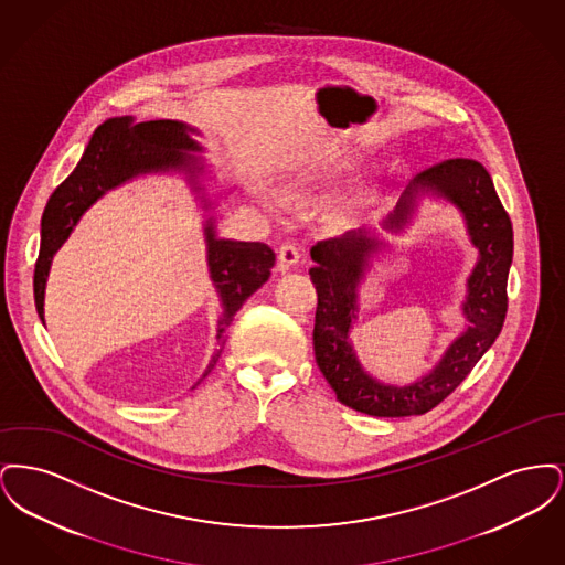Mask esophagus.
Wrapping results in <instances>:
<instances>
[{"instance_id":"esophagus-1","label":"esophagus","mask_w":565,"mask_h":565,"mask_svg":"<svg viewBox=\"0 0 565 565\" xmlns=\"http://www.w3.org/2000/svg\"><path fill=\"white\" fill-rule=\"evenodd\" d=\"M298 258H300V249H298V245H296V243H284V245L279 247V269H290L292 265L298 263Z\"/></svg>"}]
</instances>
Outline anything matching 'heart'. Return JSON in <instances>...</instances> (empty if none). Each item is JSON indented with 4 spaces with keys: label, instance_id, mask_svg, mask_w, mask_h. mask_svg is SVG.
Wrapping results in <instances>:
<instances>
[{
    "label": "heart",
    "instance_id": "obj_1",
    "mask_svg": "<svg viewBox=\"0 0 565 565\" xmlns=\"http://www.w3.org/2000/svg\"><path fill=\"white\" fill-rule=\"evenodd\" d=\"M267 201V205H269V210H273V212H279L281 210V205H279V201L275 199V196H269V199H265Z\"/></svg>",
    "mask_w": 565,
    "mask_h": 565
}]
</instances>
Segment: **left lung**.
I'll use <instances>...</instances> for the list:
<instances>
[{
	"instance_id": "left-lung-1",
	"label": "left lung",
	"mask_w": 565,
	"mask_h": 565,
	"mask_svg": "<svg viewBox=\"0 0 565 565\" xmlns=\"http://www.w3.org/2000/svg\"><path fill=\"white\" fill-rule=\"evenodd\" d=\"M422 192H431L456 205L463 215L470 243L479 252L461 302L468 326L422 379L406 385L383 383L364 371L351 345V323L358 318V286L383 243L362 228L311 247L316 267L309 269V275L318 290L316 362L341 403L375 417L424 415L443 403L493 345L509 309L512 224L487 169L472 159H451L417 173L394 214L383 222V228L403 231Z\"/></svg>"
}]
</instances>
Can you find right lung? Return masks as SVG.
<instances>
[{
	"mask_svg": "<svg viewBox=\"0 0 565 565\" xmlns=\"http://www.w3.org/2000/svg\"><path fill=\"white\" fill-rule=\"evenodd\" d=\"M192 129L178 120H148L137 122L129 118H109L95 129L81 162L67 180L54 190L42 215V243L33 273V295L40 320L44 322V290L56 249L67 242L82 214L116 189L143 173L182 171L192 190H201L199 175L205 164L189 152H201L192 139ZM210 207V201H205ZM207 267L222 302L217 320L220 351L224 345L226 328L233 322L243 302L254 295L267 279L275 265V254L267 243L231 242L215 235L214 217L205 222ZM215 353L203 376L210 375L220 358Z\"/></svg>",
	"mask_w": 565,
	"mask_h": 565,
	"instance_id": "1",
	"label": "right lung"
}]
</instances>
